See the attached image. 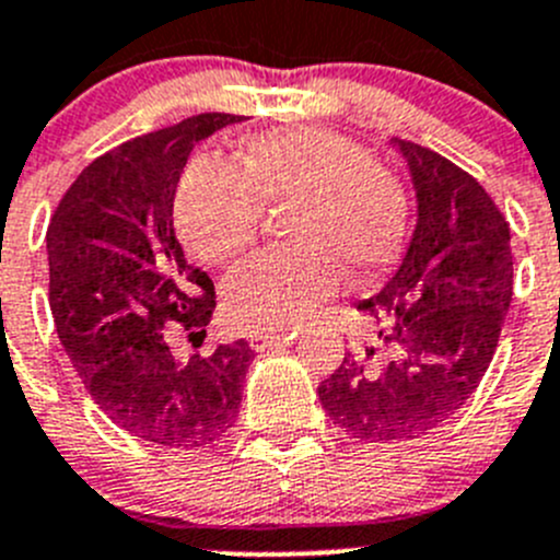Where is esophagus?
<instances>
[{"label":"esophagus","mask_w":560,"mask_h":560,"mask_svg":"<svg viewBox=\"0 0 560 560\" xmlns=\"http://www.w3.org/2000/svg\"><path fill=\"white\" fill-rule=\"evenodd\" d=\"M295 339V334H254L248 339L254 351H268L273 345H290Z\"/></svg>","instance_id":"1"}]
</instances>
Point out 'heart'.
<instances>
[{"label":"heart","mask_w":560,"mask_h":560,"mask_svg":"<svg viewBox=\"0 0 560 560\" xmlns=\"http://www.w3.org/2000/svg\"><path fill=\"white\" fill-rule=\"evenodd\" d=\"M237 168L196 156L176 190V229L192 254L229 262L256 243L262 209H292L287 250L234 270L223 290L229 323L276 334L310 320L334 295L339 270L373 279L400 254L406 196L353 140L328 129H276L250 135Z\"/></svg>","instance_id":"obj_1"}]
</instances>
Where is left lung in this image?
Here are the masks:
<instances>
[{"label": "left lung", "instance_id": "left-lung-1", "mask_svg": "<svg viewBox=\"0 0 560 560\" xmlns=\"http://www.w3.org/2000/svg\"><path fill=\"white\" fill-rule=\"evenodd\" d=\"M409 165L417 226L404 262L357 310L375 337L317 386L334 425L406 442L451 420L498 351L514 295L511 232L478 179L442 154L389 140Z\"/></svg>", "mask_w": 560, "mask_h": 560}]
</instances>
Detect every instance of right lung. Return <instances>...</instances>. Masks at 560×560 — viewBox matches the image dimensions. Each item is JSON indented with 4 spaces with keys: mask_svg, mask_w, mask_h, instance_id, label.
Masks as SVG:
<instances>
[{
    "mask_svg": "<svg viewBox=\"0 0 560 560\" xmlns=\"http://www.w3.org/2000/svg\"><path fill=\"white\" fill-rule=\"evenodd\" d=\"M243 115L203 113L93 160L46 232L57 337L98 409L165 447L212 445L232 428L254 351L245 339L179 357L174 331L207 337L215 287L185 259L174 198L196 143Z\"/></svg>",
    "mask_w": 560,
    "mask_h": 560,
    "instance_id": "obj_1",
    "label": "right lung"
}]
</instances>
